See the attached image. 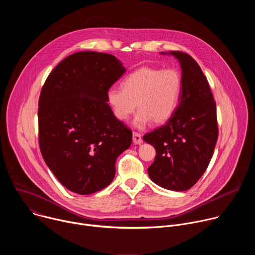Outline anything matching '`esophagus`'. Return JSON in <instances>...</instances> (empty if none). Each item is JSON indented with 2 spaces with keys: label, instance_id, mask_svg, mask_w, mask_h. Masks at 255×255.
<instances>
[{
  "label": "esophagus",
  "instance_id": "1",
  "mask_svg": "<svg viewBox=\"0 0 255 255\" xmlns=\"http://www.w3.org/2000/svg\"><path fill=\"white\" fill-rule=\"evenodd\" d=\"M133 143L136 145H139L142 143V138L141 135L138 134L137 132H133Z\"/></svg>",
  "mask_w": 255,
  "mask_h": 255
}]
</instances>
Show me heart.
Wrapping results in <instances>:
<instances>
[{"label": "heart", "mask_w": 255, "mask_h": 255, "mask_svg": "<svg viewBox=\"0 0 255 255\" xmlns=\"http://www.w3.org/2000/svg\"><path fill=\"white\" fill-rule=\"evenodd\" d=\"M181 95V78L175 69L140 67L122 82V89L111 88L107 100L114 116L126 121L136 110L133 125L138 129L166 122L175 112Z\"/></svg>", "instance_id": "b5f03b06"}]
</instances>
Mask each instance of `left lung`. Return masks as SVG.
<instances>
[{"instance_id": "8db88e82", "label": "left lung", "mask_w": 255, "mask_h": 255, "mask_svg": "<svg viewBox=\"0 0 255 255\" xmlns=\"http://www.w3.org/2000/svg\"><path fill=\"white\" fill-rule=\"evenodd\" d=\"M172 55L181 68V95L166 124L144 135L156 150L148 175L157 186L175 192L191 189L207 169L218 139L216 103L197 61L179 51Z\"/></svg>"}]
</instances>
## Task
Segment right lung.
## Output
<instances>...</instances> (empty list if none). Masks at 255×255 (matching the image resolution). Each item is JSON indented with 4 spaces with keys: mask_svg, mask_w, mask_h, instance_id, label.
Returning a JSON list of instances; mask_svg holds the SVG:
<instances>
[{
    "mask_svg": "<svg viewBox=\"0 0 255 255\" xmlns=\"http://www.w3.org/2000/svg\"><path fill=\"white\" fill-rule=\"evenodd\" d=\"M126 71L112 54L81 51L58 63L38 103L39 146L59 183L79 195L112 183L116 159L132 132L108 104L107 93Z\"/></svg>",
    "mask_w": 255,
    "mask_h": 255,
    "instance_id": "right-lung-1",
    "label": "right lung"
}]
</instances>
